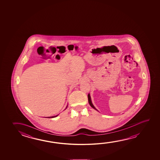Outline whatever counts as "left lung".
Here are the masks:
<instances>
[{"instance_id": "left-lung-1", "label": "left lung", "mask_w": 160, "mask_h": 160, "mask_svg": "<svg viewBox=\"0 0 160 160\" xmlns=\"http://www.w3.org/2000/svg\"><path fill=\"white\" fill-rule=\"evenodd\" d=\"M88 101H89V104L90 105V106H91L92 108H94L95 109H95V108L94 107V105H92V100H91V98H90V94H88ZM96 110H97V109H96Z\"/></svg>"}]
</instances>
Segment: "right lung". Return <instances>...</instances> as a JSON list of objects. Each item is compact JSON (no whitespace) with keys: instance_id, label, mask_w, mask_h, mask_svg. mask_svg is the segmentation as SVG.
<instances>
[{"instance_id":"1","label":"right lung","mask_w":160,"mask_h":160,"mask_svg":"<svg viewBox=\"0 0 160 160\" xmlns=\"http://www.w3.org/2000/svg\"><path fill=\"white\" fill-rule=\"evenodd\" d=\"M58 115H56V116H54V117H47V118H53V117H57V116H58ZM46 118H47V117H46Z\"/></svg>"}]
</instances>
